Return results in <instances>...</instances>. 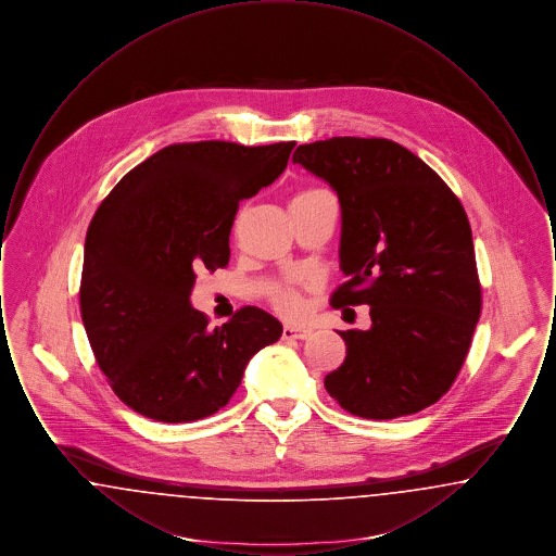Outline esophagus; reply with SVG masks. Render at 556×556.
I'll list each match as a JSON object with an SVG mask.
<instances>
[{
  "instance_id": "1",
  "label": "esophagus",
  "mask_w": 556,
  "mask_h": 556,
  "mask_svg": "<svg viewBox=\"0 0 556 556\" xmlns=\"http://www.w3.org/2000/svg\"><path fill=\"white\" fill-rule=\"evenodd\" d=\"M311 336H313V327H308V325H286L283 327L286 340H306Z\"/></svg>"
}]
</instances>
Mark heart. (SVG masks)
Returning <instances> with one entry per match:
<instances>
[{"mask_svg":"<svg viewBox=\"0 0 556 556\" xmlns=\"http://www.w3.org/2000/svg\"><path fill=\"white\" fill-rule=\"evenodd\" d=\"M315 191H320V189H306V191H300L298 195H306V193H315ZM275 302H277V308L290 317L300 315V311H302V302L295 291H281Z\"/></svg>","mask_w":556,"mask_h":556,"instance_id":"heart-1","label":"heart"}]
</instances>
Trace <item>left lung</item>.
<instances>
[{
    "mask_svg": "<svg viewBox=\"0 0 556 556\" xmlns=\"http://www.w3.org/2000/svg\"><path fill=\"white\" fill-rule=\"evenodd\" d=\"M291 160L340 198L345 283L331 306H370V329L340 331L344 365L325 390L363 419L424 410L454 383L481 313L467 212L435 170L390 139L331 137Z\"/></svg>",
    "mask_w": 556,
    "mask_h": 556,
    "instance_id": "obj_1",
    "label": "left lung"
}]
</instances>
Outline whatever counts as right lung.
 Segmentation results:
<instances>
[{"label": "right lung", "mask_w": 556, "mask_h": 556, "mask_svg": "<svg viewBox=\"0 0 556 556\" xmlns=\"http://www.w3.org/2000/svg\"><path fill=\"white\" fill-rule=\"evenodd\" d=\"M293 146H166L93 214L80 317L110 388L135 413L162 424L211 417L236 394L250 358L281 338V323L256 306L211 329L189 295L198 270L229 265L239 202L286 170Z\"/></svg>", "instance_id": "right-lung-1"}]
</instances>
